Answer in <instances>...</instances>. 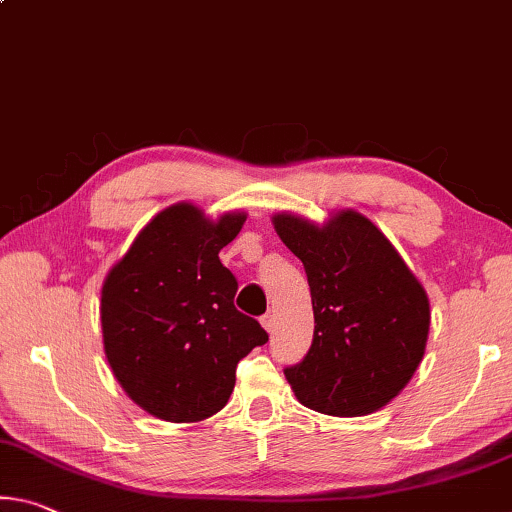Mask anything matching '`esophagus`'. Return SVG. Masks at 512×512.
I'll return each instance as SVG.
<instances>
[{"mask_svg": "<svg viewBox=\"0 0 512 512\" xmlns=\"http://www.w3.org/2000/svg\"><path fill=\"white\" fill-rule=\"evenodd\" d=\"M259 321H262V326H264L266 332H273V328H275V316H273L271 312H266Z\"/></svg>", "mask_w": 512, "mask_h": 512, "instance_id": "obj_1", "label": "esophagus"}]
</instances>
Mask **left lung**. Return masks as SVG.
Wrapping results in <instances>:
<instances>
[{"label": "left lung", "mask_w": 512, "mask_h": 512, "mask_svg": "<svg viewBox=\"0 0 512 512\" xmlns=\"http://www.w3.org/2000/svg\"><path fill=\"white\" fill-rule=\"evenodd\" d=\"M275 232L305 266L314 337L285 369L296 399L332 417L376 412L417 371L431 326L424 287L385 234L358 212L328 225L278 214Z\"/></svg>", "instance_id": "obj_1"}]
</instances>
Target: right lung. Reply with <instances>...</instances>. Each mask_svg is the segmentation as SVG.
Instances as JSON below:
<instances>
[{
	"mask_svg": "<svg viewBox=\"0 0 512 512\" xmlns=\"http://www.w3.org/2000/svg\"><path fill=\"white\" fill-rule=\"evenodd\" d=\"M246 216L209 223L189 202L143 227L102 287L104 351L129 399L150 415L189 424L230 399L239 360L269 342L234 307L239 282L218 259Z\"/></svg>",
	"mask_w": 512,
	"mask_h": 512,
	"instance_id": "add662e5",
	"label": "right lung"
}]
</instances>
